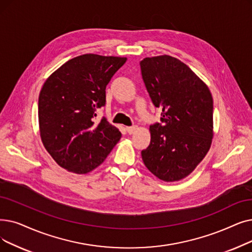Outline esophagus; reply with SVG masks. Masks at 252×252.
I'll list each match as a JSON object with an SVG mask.
<instances>
[{"label":"esophagus","instance_id":"obj_1","mask_svg":"<svg viewBox=\"0 0 252 252\" xmlns=\"http://www.w3.org/2000/svg\"><path fill=\"white\" fill-rule=\"evenodd\" d=\"M137 126H126V132L129 134V135H132V134H134L136 130H137Z\"/></svg>","mask_w":252,"mask_h":252}]
</instances>
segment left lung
Masks as SVG:
<instances>
[{"label":"left lung","mask_w":252,"mask_h":252,"mask_svg":"<svg viewBox=\"0 0 252 252\" xmlns=\"http://www.w3.org/2000/svg\"><path fill=\"white\" fill-rule=\"evenodd\" d=\"M142 77L161 124L150 126V144L141 156L158 179L179 181L196 168L213 139V99L207 84L176 58L158 56L140 63Z\"/></svg>","instance_id":"1"}]
</instances>
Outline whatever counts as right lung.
Returning a JSON list of instances; mask_svg holds the SVG:
<instances>
[{
	"mask_svg": "<svg viewBox=\"0 0 252 252\" xmlns=\"http://www.w3.org/2000/svg\"><path fill=\"white\" fill-rule=\"evenodd\" d=\"M126 58L87 53L54 71L39 94L38 117L42 143L59 166L75 174L99 167L122 138L104 117L106 86Z\"/></svg>",
	"mask_w": 252,
	"mask_h": 252,
	"instance_id": "obj_1",
	"label": "right lung"
}]
</instances>
